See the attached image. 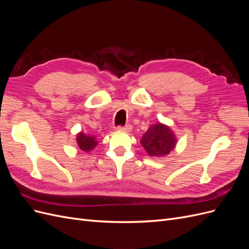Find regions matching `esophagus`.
Here are the masks:
<instances>
[{"label":"esophagus","instance_id":"obj_1","mask_svg":"<svg viewBox=\"0 0 249 249\" xmlns=\"http://www.w3.org/2000/svg\"><path fill=\"white\" fill-rule=\"evenodd\" d=\"M118 131H124V132H130L132 130V125L126 124L124 126H117Z\"/></svg>","mask_w":249,"mask_h":249}]
</instances>
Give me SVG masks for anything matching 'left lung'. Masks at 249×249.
Instances as JSON below:
<instances>
[{
	"instance_id": "left-lung-1",
	"label": "left lung",
	"mask_w": 249,
	"mask_h": 249,
	"mask_svg": "<svg viewBox=\"0 0 249 249\" xmlns=\"http://www.w3.org/2000/svg\"><path fill=\"white\" fill-rule=\"evenodd\" d=\"M140 142L150 157L160 158L167 156L175 149L177 137L168 125L159 123L148 127Z\"/></svg>"
}]
</instances>
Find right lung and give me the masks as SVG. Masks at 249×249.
<instances>
[{"label":"right lung","instance_id":"right-lung-1","mask_svg":"<svg viewBox=\"0 0 249 249\" xmlns=\"http://www.w3.org/2000/svg\"><path fill=\"white\" fill-rule=\"evenodd\" d=\"M76 140H77V144L79 148L85 153L90 152V150H92L97 145V141L94 136H91V135H86L83 132H80L79 134H77Z\"/></svg>","mask_w":249,"mask_h":249}]
</instances>
